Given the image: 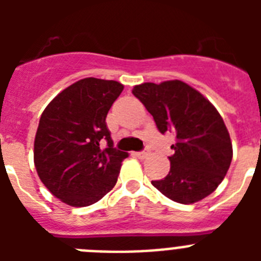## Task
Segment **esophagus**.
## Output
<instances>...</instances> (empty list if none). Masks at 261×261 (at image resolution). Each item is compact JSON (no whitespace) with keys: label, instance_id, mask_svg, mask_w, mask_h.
Segmentation results:
<instances>
[{"label":"esophagus","instance_id":"1","mask_svg":"<svg viewBox=\"0 0 261 261\" xmlns=\"http://www.w3.org/2000/svg\"><path fill=\"white\" fill-rule=\"evenodd\" d=\"M147 154H149V153H147L146 150L138 151V153H136V156H137V158H140V159H144V158H146Z\"/></svg>","mask_w":261,"mask_h":261}]
</instances>
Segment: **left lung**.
Wrapping results in <instances>:
<instances>
[{"label":"left lung","instance_id":"8db88e82","mask_svg":"<svg viewBox=\"0 0 261 261\" xmlns=\"http://www.w3.org/2000/svg\"><path fill=\"white\" fill-rule=\"evenodd\" d=\"M132 93L153 116L159 132L176 136L174 154L168 156L170 172L151 184L180 204H193L211 195L232 159L230 135L216 107L179 80L137 85Z\"/></svg>","mask_w":261,"mask_h":261}]
</instances>
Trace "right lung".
Here are the masks:
<instances>
[{"instance_id":"add662e5","label":"right lung","mask_w":261,"mask_h":261,"mask_svg":"<svg viewBox=\"0 0 261 261\" xmlns=\"http://www.w3.org/2000/svg\"><path fill=\"white\" fill-rule=\"evenodd\" d=\"M123 89L116 81L84 78L41 114L34 144L36 171L48 191L70 206H89L116 184L128 153L114 147L106 117Z\"/></svg>"}]
</instances>
